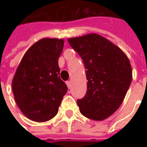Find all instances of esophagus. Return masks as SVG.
Segmentation results:
<instances>
[{
  "mask_svg": "<svg viewBox=\"0 0 147 147\" xmlns=\"http://www.w3.org/2000/svg\"><path fill=\"white\" fill-rule=\"evenodd\" d=\"M66 85H67V87L69 88L71 87V81H67L66 82Z\"/></svg>",
  "mask_w": 147,
  "mask_h": 147,
  "instance_id": "obj_1",
  "label": "esophagus"
}]
</instances>
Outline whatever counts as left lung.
Returning a JSON list of instances; mask_svg holds the SVG:
<instances>
[{
	"label": "left lung",
	"instance_id": "1",
	"mask_svg": "<svg viewBox=\"0 0 147 147\" xmlns=\"http://www.w3.org/2000/svg\"><path fill=\"white\" fill-rule=\"evenodd\" d=\"M86 69L87 92L77 100L82 115L104 120L121 105L132 82L129 59L121 49L96 33L69 38Z\"/></svg>",
	"mask_w": 147,
	"mask_h": 147
}]
</instances>
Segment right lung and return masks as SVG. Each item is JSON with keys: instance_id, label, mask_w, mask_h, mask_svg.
Listing matches in <instances>:
<instances>
[{"instance_id": "right-lung-1", "label": "right lung", "mask_w": 147, "mask_h": 147, "mask_svg": "<svg viewBox=\"0 0 147 147\" xmlns=\"http://www.w3.org/2000/svg\"><path fill=\"white\" fill-rule=\"evenodd\" d=\"M63 47V39L39 40L26 51L15 72L14 100L32 121H48L55 117L67 92L68 88L59 76L58 59Z\"/></svg>"}]
</instances>
